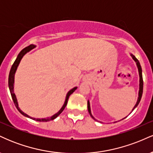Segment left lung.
I'll list each match as a JSON object with an SVG mask.
<instances>
[{"mask_svg":"<svg viewBox=\"0 0 153 153\" xmlns=\"http://www.w3.org/2000/svg\"><path fill=\"white\" fill-rule=\"evenodd\" d=\"M131 57H132V58H133V59H134V60L135 61V62H136L137 66V68H138L139 75H140V90H139L138 99H137V101L136 104H135V106H134V108H133V109H132V111H133V110L135 108H136L137 106H138L139 103H140V100H141L142 95H143V74H142V68H141V65H140V62H139L138 59H137L136 57H135L133 55V54H131ZM88 112H89V114H90L91 117H92V118L94 119V120L97 121V120H96V119L94 118V117H93L92 114H91V107H90V102H89V101H88ZM125 118H126V117H125ZM125 118H124V119H125Z\"/></svg>","mask_w":153,"mask_h":153,"instance_id":"obj_1","label":"left lung"}]
</instances>
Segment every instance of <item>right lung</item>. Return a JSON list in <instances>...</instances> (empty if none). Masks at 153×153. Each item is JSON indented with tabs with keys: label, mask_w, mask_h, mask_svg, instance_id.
<instances>
[{
	"label": "right lung",
	"mask_w": 153,
	"mask_h": 153,
	"mask_svg": "<svg viewBox=\"0 0 153 153\" xmlns=\"http://www.w3.org/2000/svg\"><path fill=\"white\" fill-rule=\"evenodd\" d=\"M35 47L34 45H29V46L25 47L24 49H23V50L21 51L20 52H19V54H18V56H17V58L16 59L15 62H13V65H12L11 68H10V73H9V76H8V87H9V90H10V95H11V97H12V99H13V103H14L16 107L17 108V109L19 110V111L22 114H23L24 116H25L26 117H29V118H30L31 119H33V120H35V121H37V122H49V121H51V120H53L55 118H57L58 116L63 111V110L65 109V108L67 103H68V99H69V96H71V95L73 94L74 91L76 90L77 89V87H75L73 88V89H71V91H68V94H67L66 96V99H65V103L64 105H63L62 108H60V110L57 113H56L55 114H54L53 116H52L51 117H47V118H43V119H36V118H33V117H29V115H27L26 114L24 113V112L22 111V110L19 108V105H18V102H17V99H16V95L14 94V92H13V84H14V75H15V73L16 71V69L17 68H18L19 63H20V61L21 59H22V57H24V55L25 54L27 53L28 52H29V51L32 50V49H34Z\"/></svg>",
	"instance_id": "add662e5"
}]
</instances>
